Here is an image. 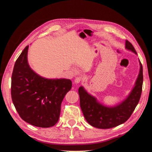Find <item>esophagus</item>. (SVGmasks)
<instances>
[{
  "mask_svg": "<svg viewBox=\"0 0 152 152\" xmlns=\"http://www.w3.org/2000/svg\"><path fill=\"white\" fill-rule=\"evenodd\" d=\"M82 77H77L75 78V83L79 84V83H80V82L82 81Z\"/></svg>",
  "mask_w": 152,
  "mask_h": 152,
  "instance_id": "34e87169",
  "label": "esophagus"
}]
</instances>
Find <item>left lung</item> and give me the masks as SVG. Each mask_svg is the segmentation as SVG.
<instances>
[{
    "label": "left lung",
    "instance_id": "obj_1",
    "mask_svg": "<svg viewBox=\"0 0 152 152\" xmlns=\"http://www.w3.org/2000/svg\"><path fill=\"white\" fill-rule=\"evenodd\" d=\"M126 48L137 54L134 48L127 40L126 41ZM142 81V66L140 62V73L134 87L126 99L113 107H107L100 104L94 97L87 93L83 87H80V105L87 122L98 129L112 128L126 122L139 103Z\"/></svg>",
    "mask_w": 152,
    "mask_h": 152
}]
</instances>
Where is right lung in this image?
I'll return each mask as SVG.
<instances>
[{"label":"right lung","instance_id":"right-lung-1","mask_svg":"<svg viewBox=\"0 0 152 152\" xmlns=\"http://www.w3.org/2000/svg\"><path fill=\"white\" fill-rule=\"evenodd\" d=\"M28 45L14 66L11 98L16 111L24 121L39 127L54 126L66 94L72 88L70 79H48L35 73L27 61Z\"/></svg>","mask_w":152,"mask_h":152}]
</instances>
